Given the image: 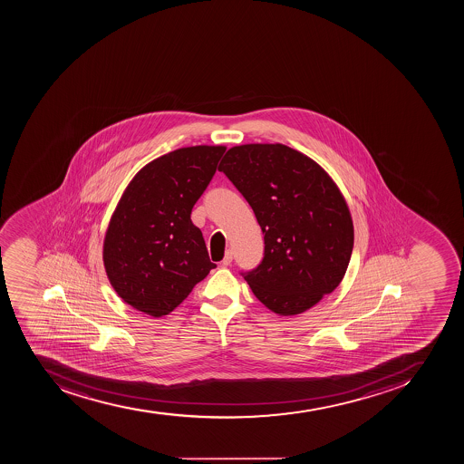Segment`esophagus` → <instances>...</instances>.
I'll list each match as a JSON object with an SVG mask.
<instances>
[{
    "label": "esophagus",
    "instance_id": "esophagus-1",
    "mask_svg": "<svg viewBox=\"0 0 464 464\" xmlns=\"http://www.w3.org/2000/svg\"><path fill=\"white\" fill-rule=\"evenodd\" d=\"M231 261H233V252H231V250H227L226 256L222 259V266H230Z\"/></svg>",
    "mask_w": 464,
    "mask_h": 464
}]
</instances>
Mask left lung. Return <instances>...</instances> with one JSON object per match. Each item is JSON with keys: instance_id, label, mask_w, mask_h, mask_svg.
Listing matches in <instances>:
<instances>
[{"instance_id": "obj_1", "label": "left lung", "mask_w": 464, "mask_h": 464, "mask_svg": "<svg viewBox=\"0 0 464 464\" xmlns=\"http://www.w3.org/2000/svg\"><path fill=\"white\" fill-rule=\"evenodd\" d=\"M219 172L254 209L263 261L245 277L271 312L294 316L340 285L352 256L353 222L340 189L316 161L282 144L233 147Z\"/></svg>"}]
</instances>
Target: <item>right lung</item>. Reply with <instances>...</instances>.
Returning a JSON list of instances; mask_svg holds the SVG:
<instances>
[{
  "label": "right lung",
  "mask_w": 464,
  "mask_h": 464,
  "mask_svg": "<svg viewBox=\"0 0 464 464\" xmlns=\"http://www.w3.org/2000/svg\"><path fill=\"white\" fill-rule=\"evenodd\" d=\"M226 147L179 148L148 163L120 200L103 243L115 292L150 316L173 312L217 266L191 210Z\"/></svg>",
  "instance_id": "obj_1"
}]
</instances>
